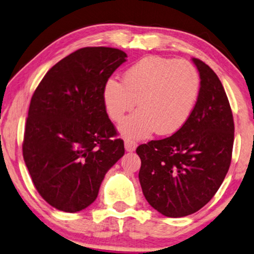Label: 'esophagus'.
Instances as JSON below:
<instances>
[{"mask_svg": "<svg viewBox=\"0 0 254 254\" xmlns=\"http://www.w3.org/2000/svg\"><path fill=\"white\" fill-rule=\"evenodd\" d=\"M137 147V144L134 142V140L130 139H125V149L127 152H134Z\"/></svg>", "mask_w": 254, "mask_h": 254, "instance_id": "esophagus-1", "label": "esophagus"}]
</instances>
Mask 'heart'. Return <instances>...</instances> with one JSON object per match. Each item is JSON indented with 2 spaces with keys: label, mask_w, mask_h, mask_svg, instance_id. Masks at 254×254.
<instances>
[{
  "label": "heart",
  "mask_w": 254,
  "mask_h": 254,
  "mask_svg": "<svg viewBox=\"0 0 254 254\" xmlns=\"http://www.w3.org/2000/svg\"><path fill=\"white\" fill-rule=\"evenodd\" d=\"M199 85L198 72L189 62L146 56L124 73L123 82L107 80L102 99L114 122H120L137 101L139 109L119 129L130 138H144L154 130L169 135L180 129L196 105Z\"/></svg>",
  "instance_id": "1"
}]
</instances>
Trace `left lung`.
Here are the masks:
<instances>
[{
	"label": "left lung",
	"mask_w": 254,
	"mask_h": 254,
	"mask_svg": "<svg viewBox=\"0 0 254 254\" xmlns=\"http://www.w3.org/2000/svg\"><path fill=\"white\" fill-rule=\"evenodd\" d=\"M200 75L198 99L172 136L139 145L140 187L153 208L166 217L196 213L217 192L230 169L234 120L222 82L192 58Z\"/></svg>",
	"instance_id": "8db88e82"
}]
</instances>
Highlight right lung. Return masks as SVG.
Returning <instances> with one entry per match:
<instances>
[{
    "instance_id": "obj_1",
    "label": "right lung",
    "mask_w": 254,
    "mask_h": 254,
    "mask_svg": "<svg viewBox=\"0 0 254 254\" xmlns=\"http://www.w3.org/2000/svg\"><path fill=\"white\" fill-rule=\"evenodd\" d=\"M126 53L85 47L46 73L33 93L22 153L37 191L49 205L76 213L98 197L106 173L125 154L108 117L103 85Z\"/></svg>"
}]
</instances>
